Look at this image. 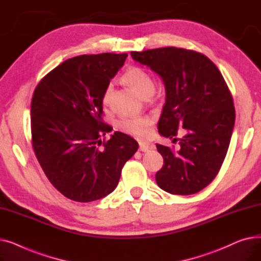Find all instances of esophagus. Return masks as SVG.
<instances>
[{
  "instance_id": "obj_1",
  "label": "esophagus",
  "mask_w": 261,
  "mask_h": 261,
  "mask_svg": "<svg viewBox=\"0 0 261 261\" xmlns=\"http://www.w3.org/2000/svg\"><path fill=\"white\" fill-rule=\"evenodd\" d=\"M150 149H152V147L150 146L148 143H144V142L140 143V150H141V151L146 152V151H149Z\"/></svg>"
}]
</instances>
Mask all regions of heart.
I'll list each match as a JSON object with an SVG mask.
<instances>
[{
  "mask_svg": "<svg viewBox=\"0 0 261 261\" xmlns=\"http://www.w3.org/2000/svg\"><path fill=\"white\" fill-rule=\"evenodd\" d=\"M122 80L131 86L136 92L140 93L143 97H149L154 92V82L147 71L139 66H131L122 75ZM113 85H107L102 96L101 102L103 106H108L111 101ZM116 126L119 130L130 134L139 139H144L149 134L151 120L145 116H122L120 117Z\"/></svg>",
  "mask_w": 261,
  "mask_h": 261,
  "instance_id": "obj_1",
  "label": "heart"
}]
</instances>
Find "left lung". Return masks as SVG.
Masks as SVG:
<instances>
[{
  "instance_id": "1",
  "label": "left lung",
  "mask_w": 261,
  "mask_h": 261,
  "mask_svg": "<svg viewBox=\"0 0 261 261\" xmlns=\"http://www.w3.org/2000/svg\"><path fill=\"white\" fill-rule=\"evenodd\" d=\"M131 57L162 77L166 102L158 129L179 140V150L156 144L164 159L156 183L172 195L199 193L220 170L234 129L235 108L226 82L211 59L191 49L160 47L131 51ZM181 127L186 134L176 139Z\"/></svg>"
}]
</instances>
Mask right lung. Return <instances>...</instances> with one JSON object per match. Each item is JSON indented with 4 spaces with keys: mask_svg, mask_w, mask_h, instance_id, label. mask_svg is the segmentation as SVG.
Here are the masks:
<instances>
[{
    "mask_svg": "<svg viewBox=\"0 0 261 261\" xmlns=\"http://www.w3.org/2000/svg\"><path fill=\"white\" fill-rule=\"evenodd\" d=\"M128 54L81 55L40 80L31 105L32 145L53 186L76 202L101 199L116 188L139 144L102 120L101 96Z\"/></svg>",
    "mask_w": 261,
    "mask_h": 261,
    "instance_id": "right-lung-1",
    "label": "right lung"
}]
</instances>
